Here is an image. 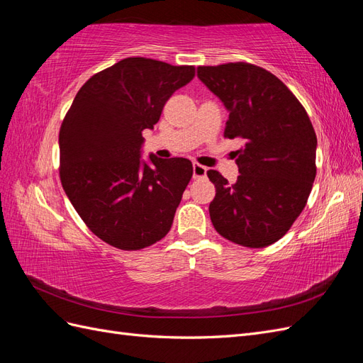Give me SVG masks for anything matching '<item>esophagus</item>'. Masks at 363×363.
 Listing matches in <instances>:
<instances>
[{"instance_id": "1", "label": "esophagus", "mask_w": 363, "mask_h": 363, "mask_svg": "<svg viewBox=\"0 0 363 363\" xmlns=\"http://www.w3.org/2000/svg\"><path fill=\"white\" fill-rule=\"evenodd\" d=\"M207 174V168L200 163H194V179H204Z\"/></svg>"}]
</instances>
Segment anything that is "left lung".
Here are the masks:
<instances>
[{
	"instance_id": "obj_1",
	"label": "left lung",
	"mask_w": 363,
	"mask_h": 363,
	"mask_svg": "<svg viewBox=\"0 0 363 363\" xmlns=\"http://www.w3.org/2000/svg\"><path fill=\"white\" fill-rule=\"evenodd\" d=\"M199 79L228 112L224 136L240 139L239 175L230 184L207 171L216 195L208 206L223 238L263 248L286 235L309 199L316 175V135L304 107L286 84L256 65L199 67Z\"/></svg>"
}]
</instances>
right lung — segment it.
<instances>
[{"label": "right lung", "mask_w": 363, "mask_h": 363, "mask_svg": "<svg viewBox=\"0 0 363 363\" xmlns=\"http://www.w3.org/2000/svg\"><path fill=\"white\" fill-rule=\"evenodd\" d=\"M194 67L128 57L77 92L60 133V180L77 213L108 245L133 251L167 236L192 177L183 157L140 159L152 128Z\"/></svg>", "instance_id": "add662e5"}]
</instances>
